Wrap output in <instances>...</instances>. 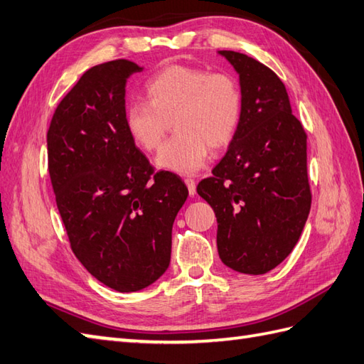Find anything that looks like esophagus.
<instances>
[{
  "mask_svg": "<svg viewBox=\"0 0 364 364\" xmlns=\"http://www.w3.org/2000/svg\"><path fill=\"white\" fill-rule=\"evenodd\" d=\"M185 183H187V187H188L190 196H194V194H196V181L190 179V177H187V179H185Z\"/></svg>",
  "mask_w": 364,
  "mask_h": 364,
  "instance_id": "obj_1",
  "label": "esophagus"
}]
</instances>
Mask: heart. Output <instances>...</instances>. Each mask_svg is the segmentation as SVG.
<instances>
[{
    "instance_id": "1",
    "label": "heart",
    "mask_w": 364,
    "mask_h": 364,
    "mask_svg": "<svg viewBox=\"0 0 364 364\" xmlns=\"http://www.w3.org/2000/svg\"><path fill=\"white\" fill-rule=\"evenodd\" d=\"M148 102H131L125 108V128L131 140L154 151L174 119L177 134L165 141L156 164L164 170L193 174L203 166L213 149L235 139L242 119L244 95L237 78L205 68L173 65L145 85Z\"/></svg>"
}]
</instances>
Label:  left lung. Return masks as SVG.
Segmentation results:
<instances>
[{
	"mask_svg": "<svg viewBox=\"0 0 364 364\" xmlns=\"http://www.w3.org/2000/svg\"><path fill=\"white\" fill-rule=\"evenodd\" d=\"M219 54L239 74L242 119L198 194L215 210L220 261L239 273L262 274L287 258L306 225L312 203L307 134L272 69L235 50Z\"/></svg>",
	"mask_w": 364,
	"mask_h": 364,
	"instance_id": "1",
	"label": "left lung"
}]
</instances>
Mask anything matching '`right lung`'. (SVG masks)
Here are the masks:
<instances>
[{"label":"right lung","instance_id":"right-lung-1","mask_svg":"<svg viewBox=\"0 0 364 364\" xmlns=\"http://www.w3.org/2000/svg\"><path fill=\"white\" fill-rule=\"evenodd\" d=\"M141 69L129 60L87 69L48 131L50 183L70 249L95 279L123 294L165 273L173 223L188 198L181 177L154 173L127 132V80Z\"/></svg>","mask_w":364,"mask_h":364}]
</instances>
